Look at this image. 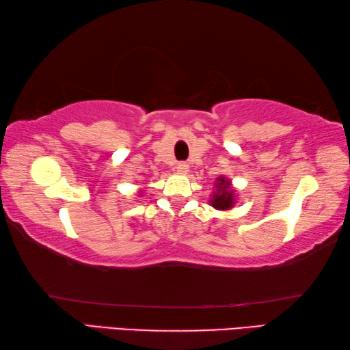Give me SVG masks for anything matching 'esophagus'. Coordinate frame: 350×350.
I'll use <instances>...</instances> for the list:
<instances>
[{
    "mask_svg": "<svg viewBox=\"0 0 350 350\" xmlns=\"http://www.w3.org/2000/svg\"><path fill=\"white\" fill-rule=\"evenodd\" d=\"M177 171H179V173L180 174H187L188 173V165L187 163H179V165H177Z\"/></svg>",
    "mask_w": 350,
    "mask_h": 350,
    "instance_id": "esophagus-1",
    "label": "esophagus"
}]
</instances>
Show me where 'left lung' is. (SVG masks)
Segmentation results:
<instances>
[{"label": "left lung", "mask_w": 350, "mask_h": 350, "mask_svg": "<svg viewBox=\"0 0 350 350\" xmlns=\"http://www.w3.org/2000/svg\"><path fill=\"white\" fill-rule=\"evenodd\" d=\"M210 204L216 210H230L234 205V189H232V182L225 179L224 176L216 179V191L213 193Z\"/></svg>", "instance_id": "obj_1"}]
</instances>
